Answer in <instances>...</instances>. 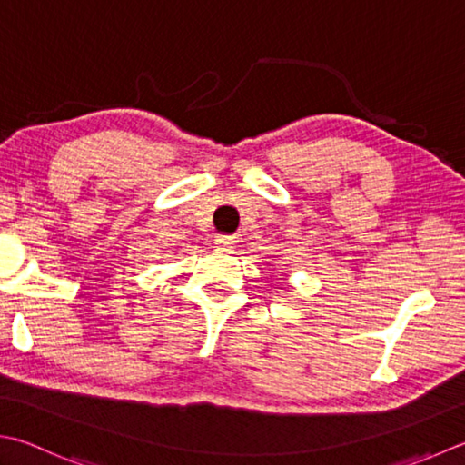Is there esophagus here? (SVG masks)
Here are the masks:
<instances>
[{
    "label": "esophagus",
    "instance_id": "1",
    "mask_svg": "<svg viewBox=\"0 0 465 465\" xmlns=\"http://www.w3.org/2000/svg\"><path fill=\"white\" fill-rule=\"evenodd\" d=\"M215 243L220 245L222 250L232 252V250L235 248V238H233V235H217V238H215Z\"/></svg>",
    "mask_w": 465,
    "mask_h": 465
}]
</instances>
